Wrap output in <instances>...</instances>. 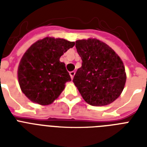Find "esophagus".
Segmentation results:
<instances>
[{"label": "esophagus", "mask_w": 147, "mask_h": 147, "mask_svg": "<svg viewBox=\"0 0 147 147\" xmlns=\"http://www.w3.org/2000/svg\"><path fill=\"white\" fill-rule=\"evenodd\" d=\"M75 74H76V72H75V71H70V72H69V75H70V76H71V79H73L74 76H75Z\"/></svg>", "instance_id": "obj_1"}]
</instances>
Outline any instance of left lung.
<instances>
[{
    "instance_id": "left-lung-1",
    "label": "left lung",
    "mask_w": 147,
    "mask_h": 147,
    "mask_svg": "<svg viewBox=\"0 0 147 147\" xmlns=\"http://www.w3.org/2000/svg\"><path fill=\"white\" fill-rule=\"evenodd\" d=\"M82 60L73 82L83 99L92 106H105L116 100L126 83L125 68L119 55L97 39L76 42Z\"/></svg>"
}]
</instances>
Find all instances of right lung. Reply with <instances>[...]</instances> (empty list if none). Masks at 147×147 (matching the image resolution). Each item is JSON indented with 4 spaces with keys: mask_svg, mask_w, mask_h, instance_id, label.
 Wrapping results in <instances>:
<instances>
[{
    "mask_svg": "<svg viewBox=\"0 0 147 147\" xmlns=\"http://www.w3.org/2000/svg\"><path fill=\"white\" fill-rule=\"evenodd\" d=\"M75 42L46 37L34 42L20 62L17 76L20 87L34 103L50 105L64 90L71 77L64 62L59 61Z\"/></svg>",
    "mask_w": 147,
    "mask_h": 147,
    "instance_id": "right-lung-1",
    "label": "right lung"
}]
</instances>
